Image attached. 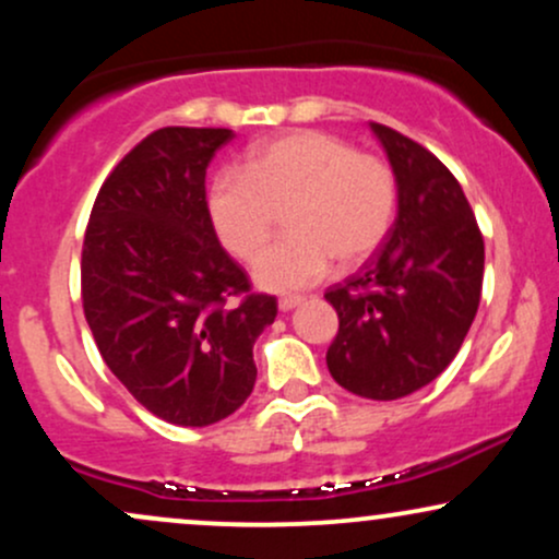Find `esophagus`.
Segmentation results:
<instances>
[{"mask_svg":"<svg viewBox=\"0 0 559 559\" xmlns=\"http://www.w3.org/2000/svg\"><path fill=\"white\" fill-rule=\"evenodd\" d=\"M301 301H305V297H299V294H288V297L278 299V307H281V312H288V310H294V307H299Z\"/></svg>","mask_w":559,"mask_h":559,"instance_id":"34e87169","label":"esophagus"}]
</instances>
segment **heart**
Returning <instances> with one entry per match:
<instances>
[{"label": "heart", "mask_w": 559, "mask_h": 559, "mask_svg": "<svg viewBox=\"0 0 559 559\" xmlns=\"http://www.w3.org/2000/svg\"><path fill=\"white\" fill-rule=\"evenodd\" d=\"M400 207V181L389 159L357 152L325 131H292L254 146L247 168L217 173L207 210L223 247L252 262L289 210L284 242L254 265L271 292H297L329 273L331 262L360 265L386 241Z\"/></svg>", "instance_id": "b5f03b06"}]
</instances>
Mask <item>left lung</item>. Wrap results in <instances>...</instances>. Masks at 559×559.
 Instances as JSON below:
<instances>
[{
  "instance_id": "8db88e82",
  "label": "left lung",
  "mask_w": 559,
  "mask_h": 559,
  "mask_svg": "<svg viewBox=\"0 0 559 559\" xmlns=\"http://www.w3.org/2000/svg\"><path fill=\"white\" fill-rule=\"evenodd\" d=\"M400 181L386 241L325 299L338 316L333 381L365 400H400L454 360L478 312L484 236L463 186L439 157L394 128L370 123Z\"/></svg>"
}]
</instances>
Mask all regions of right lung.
Listing matches in <instances>:
<instances>
[{
	"label": "right lung",
	"mask_w": 559,
	"mask_h": 559,
	"mask_svg": "<svg viewBox=\"0 0 559 559\" xmlns=\"http://www.w3.org/2000/svg\"><path fill=\"white\" fill-rule=\"evenodd\" d=\"M228 128L168 126L102 183L81 252L83 316L102 360L157 418L210 426L252 394V346L278 316L221 247L204 176Z\"/></svg>",
	"instance_id": "obj_1"
}]
</instances>
